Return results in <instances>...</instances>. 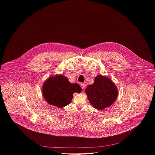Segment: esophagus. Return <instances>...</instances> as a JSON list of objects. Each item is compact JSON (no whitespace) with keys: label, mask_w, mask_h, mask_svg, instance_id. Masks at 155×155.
<instances>
[{"label":"esophagus","mask_w":155,"mask_h":155,"mask_svg":"<svg viewBox=\"0 0 155 155\" xmlns=\"http://www.w3.org/2000/svg\"><path fill=\"white\" fill-rule=\"evenodd\" d=\"M81 87H82V88L83 89H84L85 88V84H84V83H82L81 84Z\"/></svg>","instance_id":"esophagus-1"}]
</instances>
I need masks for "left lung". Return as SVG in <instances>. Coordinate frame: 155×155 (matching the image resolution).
I'll use <instances>...</instances> for the list:
<instances>
[{
    "mask_svg": "<svg viewBox=\"0 0 155 155\" xmlns=\"http://www.w3.org/2000/svg\"><path fill=\"white\" fill-rule=\"evenodd\" d=\"M85 93L92 107L100 110L110 107L118 96L116 85L109 78L101 74L95 78L94 84L85 89Z\"/></svg>",
    "mask_w": 155,
    "mask_h": 155,
    "instance_id": "1",
    "label": "left lung"
}]
</instances>
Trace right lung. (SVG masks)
I'll return each instance as SVG.
<instances>
[{
  "label": "right lung",
  "instance_id": "right-lung-1",
  "mask_svg": "<svg viewBox=\"0 0 155 155\" xmlns=\"http://www.w3.org/2000/svg\"><path fill=\"white\" fill-rule=\"evenodd\" d=\"M42 91L48 104L63 108L70 103L73 93H80L82 88L78 84L70 83L67 78L61 74L50 76L46 80Z\"/></svg>",
  "mask_w": 155,
  "mask_h": 155
}]
</instances>
